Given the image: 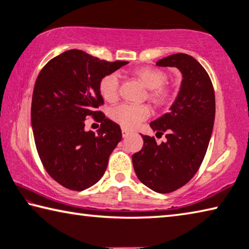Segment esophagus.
<instances>
[{
  "mask_svg": "<svg viewBox=\"0 0 249 249\" xmlns=\"http://www.w3.org/2000/svg\"><path fill=\"white\" fill-rule=\"evenodd\" d=\"M129 134H130V132H129L128 129H126V128H123V129H122V135H123V137L128 136Z\"/></svg>",
  "mask_w": 249,
  "mask_h": 249,
  "instance_id": "esophagus-1",
  "label": "esophagus"
}]
</instances>
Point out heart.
Masks as SVG:
<instances>
[{
  "mask_svg": "<svg viewBox=\"0 0 249 249\" xmlns=\"http://www.w3.org/2000/svg\"><path fill=\"white\" fill-rule=\"evenodd\" d=\"M133 75L140 80L147 89H149L148 98L155 104L166 103L174 95V91L163 84L167 80V74L161 69L146 66L135 69ZM99 91L105 101L114 102L119 98L120 93V80L117 74L109 73L104 75L100 80ZM149 114L150 111L147 105L122 104L109 111V117L124 128L136 127L142 121H145Z\"/></svg>",
  "mask_w": 249,
  "mask_h": 249,
  "instance_id": "heart-1",
  "label": "heart"
}]
</instances>
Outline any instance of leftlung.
I'll return each instance as SVG.
<instances>
[{
  "instance_id": "obj_1",
  "label": "left lung",
  "mask_w": 249,
  "mask_h": 249,
  "mask_svg": "<svg viewBox=\"0 0 249 249\" xmlns=\"http://www.w3.org/2000/svg\"><path fill=\"white\" fill-rule=\"evenodd\" d=\"M157 66L177 67L182 83L170 111L150 123L156 136L166 134V142L157 144L154 136L142 135L144 146L132 158L142 183L170 193L187 184L203 161L215 119V94L208 72L189 54H171Z\"/></svg>"
}]
</instances>
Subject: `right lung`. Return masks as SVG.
Wrapping results in <instances>:
<instances>
[{
    "mask_svg": "<svg viewBox=\"0 0 249 249\" xmlns=\"http://www.w3.org/2000/svg\"><path fill=\"white\" fill-rule=\"evenodd\" d=\"M126 64L72 49L49 60L36 79L31 115L37 153L48 175L69 190L98 182L122 140L120 125L99 109V83ZM88 117L101 122L96 134L84 130Z\"/></svg>",
    "mask_w": 249,
    "mask_h": 249,
    "instance_id": "add662e5",
    "label": "right lung"
}]
</instances>
